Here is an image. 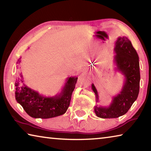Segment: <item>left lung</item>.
Here are the masks:
<instances>
[{
  "label": "left lung",
  "instance_id": "8db88e82",
  "mask_svg": "<svg viewBox=\"0 0 151 151\" xmlns=\"http://www.w3.org/2000/svg\"><path fill=\"white\" fill-rule=\"evenodd\" d=\"M114 50L116 54L114 57L115 70L124 76V84L119 93L112 96L109 106H94L96 115L102 119L118 118L124 115L137 100L139 93V58L131 42L126 37H119ZM92 89L98 102V92L94 84H92Z\"/></svg>",
  "mask_w": 151,
  "mask_h": 151
}]
</instances>
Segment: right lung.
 <instances>
[{"instance_id": "right-lung-1", "label": "right lung", "mask_w": 151, "mask_h": 151, "mask_svg": "<svg viewBox=\"0 0 151 151\" xmlns=\"http://www.w3.org/2000/svg\"><path fill=\"white\" fill-rule=\"evenodd\" d=\"M20 62L19 58L18 65H20ZM77 78L76 76L68 77L59 94L47 97L25 85L23 75L19 73L15 82V98L17 103L32 118L50 119L62 115L69 106Z\"/></svg>"}]
</instances>
